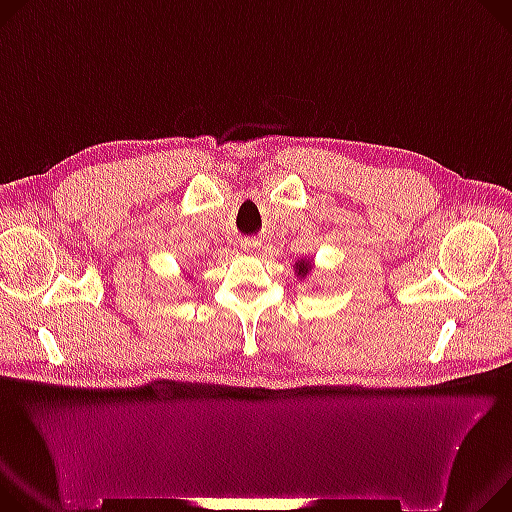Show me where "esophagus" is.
<instances>
[{
  "label": "esophagus",
  "instance_id": "esophagus-1",
  "mask_svg": "<svg viewBox=\"0 0 512 512\" xmlns=\"http://www.w3.org/2000/svg\"><path fill=\"white\" fill-rule=\"evenodd\" d=\"M257 245H259V243H257V241H251V239H249V241H243V243H241V247H243L245 251H253V249H257Z\"/></svg>",
  "mask_w": 512,
  "mask_h": 512
}]
</instances>
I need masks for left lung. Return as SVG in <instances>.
<instances>
[{
    "label": "left lung",
    "mask_w": 512,
    "mask_h": 512,
    "mask_svg": "<svg viewBox=\"0 0 512 512\" xmlns=\"http://www.w3.org/2000/svg\"><path fill=\"white\" fill-rule=\"evenodd\" d=\"M296 275L298 277H306L308 275V271L312 269V263L308 261V259H300V261H296Z\"/></svg>",
    "instance_id": "obj_1"
}]
</instances>
